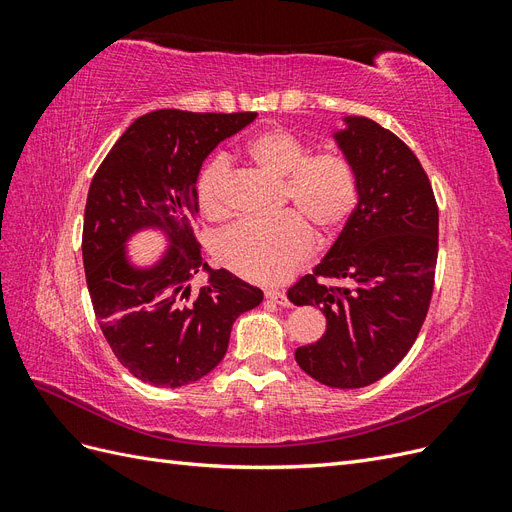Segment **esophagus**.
Instances as JSON below:
<instances>
[{
	"mask_svg": "<svg viewBox=\"0 0 512 512\" xmlns=\"http://www.w3.org/2000/svg\"><path fill=\"white\" fill-rule=\"evenodd\" d=\"M265 297H267L269 301L277 303V305H282V307H288V305H290V301H288V297H286V292H284V290L269 288V290L265 292Z\"/></svg>",
	"mask_w": 512,
	"mask_h": 512,
	"instance_id": "esophagus-1",
	"label": "esophagus"
}]
</instances>
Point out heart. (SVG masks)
Segmentation results:
<instances>
[{"mask_svg": "<svg viewBox=\"0 0 512 512\" xmlns=\"http://www.w3.org/2000/svg\"><path fill=\"white\" fill-rule=\"evenodd\" d=\"M250 156L267 173L284 179L286 211L271 220H245L224 230L215 241V258L245 280L277 284L290 277L314 250L312 222L322 235L346 224L359 200L354 166L337 151L309 156L307 145L286 128H271L247 143ZM230 160L215 156L198 177L196 196L207 218L228 215Z\"/></svg>", "mask_w": 512, "mask_h": 512, "instance_id": "1", "label": "heart"}]
</instances>
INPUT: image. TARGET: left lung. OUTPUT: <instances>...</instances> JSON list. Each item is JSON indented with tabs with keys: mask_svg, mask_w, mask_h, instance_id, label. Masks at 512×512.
<instances>
[{
	"mask_svg": "<svg viewBox=\"0 0 512 512\" xmlns=\"http://www.w3.org/2000/svg\"><path fill=\"white\" fill-rule=\"evenodd\" d=\"M359 181L346 226L312 275L288 290L294 305H318L327 331L294 352L307 376L331 389L374 384L404 359L421 331L438 260V205L412 149L367 117L333 132ZM324 276L344 287L331 289Z\"/></svg>",
	"mask_w": 512,
	"mask_h": 512,
	"instance_id": "obj_1",
	"label": "left lung"
}]
</instances>
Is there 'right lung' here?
Listing matches in <instances>:
<instances>
[{
	"label": "right lung",
	"instance_id": "1",
	"mask_svg": "<svg viewBox=\"0 0 512 512\" xmlns=\"http://www.w3.org/2000/svg\"><path fill=\"white\" fill-rule=\"evenodd\" d=\"M254 119L177 108L147 113L91 179L83 224L91 305L119 363L147 384L179 389L207 376L224 359L235 320L262 303L260 288L207 265L192 228L205 158ZM141 231L167 241L149 266L129 254ZM196 274L206 275L198 291Z\"/></svg>",
	"mask_w": 512,
	"mask_h": 512
}]
</instances>
